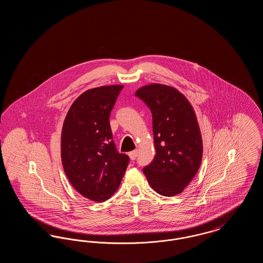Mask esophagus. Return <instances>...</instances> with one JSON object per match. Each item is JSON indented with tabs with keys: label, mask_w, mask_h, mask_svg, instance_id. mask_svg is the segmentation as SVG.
I'll list each match as a JSON object with an SVG mask.
<instances>
[{
	"label": "esophagus",
	"mask_w": 263,
	"mask_h": 263,
	"mask_svg": "<svg viewBox=\"0 0 263 263\" xmlns=\"http://www.w3.org/2000/svg\"><path fill=\"white\" fill-rule=\"evenodd\" d=\"M137 150L132 151V152H130V153H129V157H130V159H131L132 161H134V160L137 158Z\"/></svg>",
	"instance_id": "34e87169"
}]
</instances>
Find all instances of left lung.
<instances>
[{
  "mask_svg": "<svg viewBox=\"0 0 263 263\" xmlns=\"http://www.w3.org/2000/svg\"><path fill=\"white\" fill-rule=\"evenodd\" d=\"M135 96L153 115L156 156L143 172L159 194H179L198 172L202 160L203 145L195 112L181 92L165 85L142 87Z\"/></svg>",
  "mask_w": 263,
  "mask_h": 263,
  "instance_id": "obj_1",
  "label": "left lung"
}]
</instances>
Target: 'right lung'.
<instances>
[{"instance_id":"right-lung-1","label":"right lung","mask_w":263,"mask_h":263,"mask_svg":"<svg viewBox=\"0 0 263 263\" xmlns=\"http://www.w3.org/2000/svg\"><path fill=\"white\" fill-rule=\"evenodd\" d=\"M123 86L91 88L71 105L64 120L61 158L64 172L76 190L97 202L118 189L129 157L116 150L109 115Z\"/></svg>"}]
</instances>
